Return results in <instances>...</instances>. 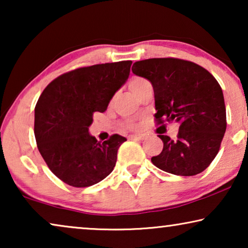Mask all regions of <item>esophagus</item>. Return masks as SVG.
<instances>
[{
  "label": "esophagus",
  "instance_id": "obj_1",
  "mask_svg": "<svg viewBox=\"0 0 248 248\" xmlns=\"http://www.w3.org/2000/svg\"><path fill=\"white\" fill-rule=\"evenodd\" d=\"M128 139H130V140H143L144 135H142V134H134V135H130V137H128Z\"/></svg>",
  "mask_w": 248,
  "mask_h": 248
}]
</instances>
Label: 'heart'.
Listing matches in <instances>:
<instances>
[{
	"mask_svg": "<svg viewBox=\"0 0 248 248\" xmlns=\"http://www.w3.org/2000/svg\"><path fill=\"white\" fill-rule=\"evenodd\" d=\"M150 82H149L148 80L143 79V78L135 77L130 81V89L132 90V93H133L135 96H138L139 93L143 89V87H145ZM139 126H140V123H139L138 121L127 120L124 122V127L128 128V130H137V128H139Z\"/></svg>",
	"mask_w": 248,
	"mask_h": 248,
	"instance_id": "heart-1",
	"label": "heart"
}]
</instances>
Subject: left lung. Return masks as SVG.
I'll use <instances>...</instances> for the list:
<instances>
[{
  "label": "left lung",
  "mask_w": 248,
  "mask_h": 248,
  "mask_svg": "<svg viewBox=\"0 0 248 248\" xmlns=\"http://www.w3.org/2000/svg\"><path fill=\"white\" fill-rule=\"evenodd\" d=\"M132 72L154 87L157 125L179 123L176 139L158 135L164 148L151 158L152 164L179 176L202 172L219 152L227 127L225 99L218 81L199 64L175 57L138 61Z\"/></svg>",
  "instance_id": "left-lung-1"
}]
</instances>
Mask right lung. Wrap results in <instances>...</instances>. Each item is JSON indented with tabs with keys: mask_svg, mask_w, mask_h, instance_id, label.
Masks as SVG:
<instances>
[{
	"mask_svg": "<svg viewBox=\"0 0 248 248\" xmlns=\"http://www.w3.org/2000/svg\"><path fill=\"white\" fill-rule=\"evenodd\" d=\"M132 61L96 64L61 74L40 94L35 107V138L46 165L73 187L94 185L113 171L126 139L100 142L89 134L93 114L104 113L130 74Z\"/></svg>",
	"mask_w": 248,
	"mask_h": 248,
	"instance_id": "add662e5",
	"label": "right lung"
}]
</instances>
